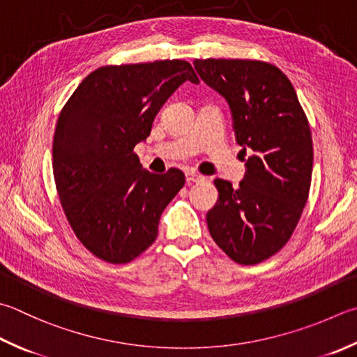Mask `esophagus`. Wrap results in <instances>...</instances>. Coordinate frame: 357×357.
<instances>
[{
	"mask_svg": "<svg viewBox=\"0 0 357 357\" xmlns=\"http://www.w3.org/2000/svg\"><path fill=\"white\" fill-rule=\"evenodd\" d=\"M204 178H205V177H204V176H200V174H197V172H194V171H186V181H188V185H191V183H197V181H202Z\"/></svg>",
	"mask_w": 357,
	"mask_h": 357,
	"instance_id": "esophagus-1",
	"label": "esophagus"
}]
</instances>
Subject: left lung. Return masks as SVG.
<instances>
[{
  "instance_id": "8db88e82",
  "label": "left lung",
  "mask_w": 357,
  "mask_h": 357,
  "mask_svg": "<svg viewBox=\"0 0 357 357\" xmlns=\"http://www.w3.org/2000/svg\"><path fill=\"white\" fill-rule=\"evenodd\" d=\"M200 79L230 105L245 176L238 188L216 178L219 199L206 213L214 242L238 264L252 266L284 247L306 205L312 137L291 80L259 60H194Z\"/></svg>"
}]
</instances>
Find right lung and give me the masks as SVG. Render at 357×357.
<instances>
[{
    "instance_id": "1",
    "label": "right lung",
    "mask_w": 357,
    "mask_h": 357,
    "mask_svg": "<svg viewBox=\"0 0 357 357\" xmlns=\"http://www.w3.org/2000/svg\"><path fill=\"white\" fill-rule=\"evenodd\" d=\"M199 79L185 60L100 66L60 112L52 171L77 239L112 264L139 257L160 216L185 185L180 169H143L133 147L151 135L157 113L178 86Z\"/></svg>"
}]
</instances>
